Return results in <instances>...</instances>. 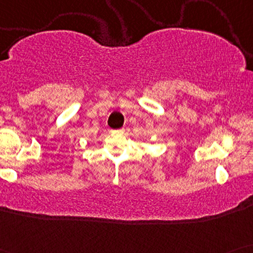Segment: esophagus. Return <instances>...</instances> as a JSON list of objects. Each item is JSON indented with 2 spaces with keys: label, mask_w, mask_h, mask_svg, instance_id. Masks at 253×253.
Here are the masks:
<instances>
[{
  "label": "esophagus",
  "mask_w": 253,
  "mask_h": 253,
  "mask_svg": "<svg viewBox=\"0 0 253 253\" xmlns=\"http://www.w3.org/2000/svg\"><path fill=\"white\" fill-rule=\"evenodd\" d=\"M123 131H124L123 129H120V130H114V131H113V132H115V133H122V132H123Z\"/></svg>",
  "instance_id": "obj_1"
}]
</instances>
